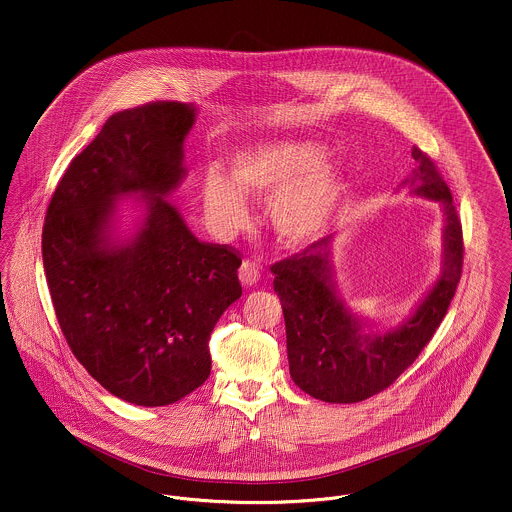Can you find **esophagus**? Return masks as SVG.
Listing matches in <instances>:
<instances>
[{
	"label": "esophagus",
	"instance_id": "obj_1",
	"mask_svg": "<svg viewBox=\"0 0 512 512\" xmlns=\"http://www.w3.org/2000/svg\"><path fill=\"white\" fill-rule=\"evenodd\" d=\"M259 278H261L259 267L255 263H251V261H244L242 267H240V282L244 284L245 288L255 286L259 282Z\"/></svg>",
	"mask_w": 512,
	"mask_h": 512
}]
</instances>
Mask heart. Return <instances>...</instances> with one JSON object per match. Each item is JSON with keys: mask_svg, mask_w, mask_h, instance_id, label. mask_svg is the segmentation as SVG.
<instances>
[{"mask_svg": "<svg viewBox=\"0 0 512 512\" xmlns=\"http://www.w3.org/2000/svg\"><path fill=\"white\" fill-rule=\"evenodd\" d=\"M330 151L311 140H278L245 147L234 155L232 176L209 169L201 180L205 215L219 234L240 230L247 199L268 196L267 215L288 245L320 238L340 209L345 180L330 163Z\"/></svg>", "mask_w": 512, "mask_h": 512, "instance_id": "1", "label": "heart"}]
</instances>
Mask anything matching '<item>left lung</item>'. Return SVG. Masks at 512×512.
<instances>
[{"mask_svg":"<svg viewBox=\"0 0 512 512\" xmlns=\"http://www.w3.org/2000/svg\"><path fill=\"white\" fill-rule=\"evenodd\" d=\"M414 169L403 182L411 194L441 203L443 268L411 317L388 332L353 315L341 301L332 236L272 265L284 322L293 382L326 403H359L390 388L432 340L455 295L463 270V226L434 161L413 147Z\"/></svg>","mask_w":512,"mask_h":512,"instance_id":"obj_1","label":"left lung"}]
</instances>
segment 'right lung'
<instances>
[{"mask_svg":"<svg viewBox=\"0 0 512 512\" xmlns=\"http://www.w3.org/2000/svg\"><path fill=\"white\" fill-rule=\"evenodd\" d=\"M195 107L155 101L111 115L57 184L42 230L55 317L74 357L122 401L163 407L211 372L209 338L242 295V259L199 242L167 199L186 176ZM142 198L130 237L116 203Z\"/></svg>","mask_w":512,"mask_h":512,"instance_id":"add662e5","label":"right lung"}]
</instances>
